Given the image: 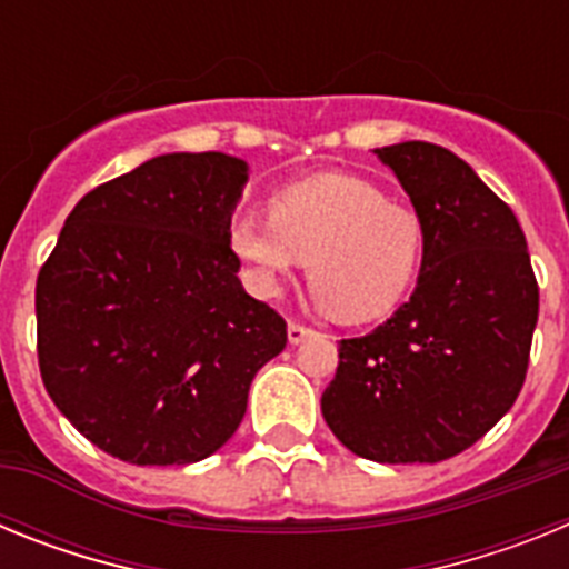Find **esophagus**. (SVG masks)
I'll return each mask as SVG.
<instances>
[{"instance_id": "1", "label": "esophagus", "mask_w": 569, "mask_h": 569, "mask_svg": "<svg viewBox=\"0 0 569 569\" xmlns=\"http://www.w3.org/2000/svg\"><path fill=\"white\" fill-rule=\"evenodd\" d=\"M313 333H316L313 328H308V325H299V321H290V325H288L290 345H299V341H305L308 336H313Z\"/></svg>"}]
</instances>
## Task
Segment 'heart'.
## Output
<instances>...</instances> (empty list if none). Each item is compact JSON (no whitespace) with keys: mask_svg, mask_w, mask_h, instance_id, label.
Masks as SVG:
<instances>
[{"mask_svg":"<svg viewBox=\"0 0 569 569\" xmlns=\"http://www.w3.org/2000/svg\"><path fill=\"white\" fill-rule=\"evenodd\" d=\"M230 250L250 288L276 296L305 259L313 299L345 321L393 313L419 281L427 228L413 204L387 199L353 173H325L279 190L270 213L230 224Z\"/></svg>","mask_w":569,"mask_h":569,"instance_id":"obj_1","label":"heart"}]
</instances>
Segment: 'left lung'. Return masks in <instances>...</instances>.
I'll use <instances>...</instances> for the list:
<instances>
[{"label": "left lung", "instance_id": "8db88e82", "mask_svg": "<svg viewBox=\"0 0 569 569\" xmlns=\"http://www.w3.org/2000/svg\"><path fill=\"white\" fill-rule=\"evenodd\" d=\"M427 228L419 281L385 325L339 341L321 416L356 456L436 465L481 439L521 393L539 284L510 208L447 148H376Z\"/></svg>", "mask_w": 569, "mask_h": 569}]
</instances>
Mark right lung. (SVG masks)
Masks as SVG:
<instances>
[{"label": "right lung", "instance_id": "obj_1", "mask_svg": "<svg viewBox=\"0 0 569 569\" xmlns=\"http://www.w3.org/2000/svg\"><path fill=\"white\" fill-rule=\"evenodd\" d=\"M244 182L236 156H156L82 196L39 270L44 390L113 459H208L288 345L284 319L236 276L230 216Z\"/></svg>", "mask_w": 569, "mask_h": 569}]
</instances>
